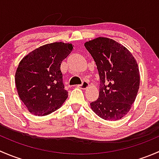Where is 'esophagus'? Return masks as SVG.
Returning a JSON list of instances; mask_svg holds the SVG:
<instances>
[{
  "mask_svg": "<svg viewBox=\"0 0 159 159\" xmlns=\"http://www.w3.org/2000/svg\"><path fill=\"white\" fill-rule=\"evenodd\" d=\"M78 87L79 88V89L84 90L89 87V82H87V81H83L82 84H80V85H78Z\"/></svg>",
  "mask_w": 159,
  "mask_h": 159,
  "instance_id": "1",
  "label": "esophagus"
}]
</instances>
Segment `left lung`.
<instances>
[{"mask_svg": "<svg viewBox=\"0 0 159 159\" xmlns=\"http://www.w3.org/2000/svg\"><path fill=\"white\" fill-rule=\"evenodd\" d=\"M84 46L100 77L98 98L90 104L91 109L105 120L121 119L131 110L139 89L137 61L125 46L111 38L98 37Z\"/></svg>", "mask_w": 159, "mask_h": 159, "instance_id": "obj_1", "label": "left lung"}]
</instances>
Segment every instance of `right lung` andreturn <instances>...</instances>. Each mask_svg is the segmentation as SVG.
Returning <instances> with one entry per match:
<instances>
[{"instance_id": "1", "label": "right lung", "mask_w": 159, "mask_h": 159, "mask_svg": "<svg viewBox=\"0 0 159 159\" xmlns=\"http://www.w3.org/2000/svg\"><path fill=\"white\" fill-rule=\"evenodd\" d=\"M69 43L54 42L34 49L22 58L15 73L17 94L30 113L44 116L61 107L68 96L61 64L73 50Z\"/></svg>"}]
</instances>
